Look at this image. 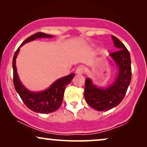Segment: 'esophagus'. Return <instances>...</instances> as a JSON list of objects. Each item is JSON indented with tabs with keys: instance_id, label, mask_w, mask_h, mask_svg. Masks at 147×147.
Returning a JSON list of instances; mask_svg holds the SVG:
<instances>
[{
	"instance_id": "esophagus-1",
	"label": "esophagus",
	"mask_w": 147,
	"mask_h": 147,
	"mask_svg": "<svg viewBox=\"0 0 147 147\" xmlns=\"http://www.w3.org/2000/svg\"><path fill=\"white\" fill-rule=\"evenodd\" d=\"M76 74L77 75H82L84 72V68L82 66H79L76 69Z\"/></svg>"
}]
</instances>
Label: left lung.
<instances>
[{"label":"left lung","instance_id":"1","mask_svg":"<svg viewBox=\"0 0 147 147\" xmlns=\"http://www.w3.org/2000/svg\"><path fill=\"white\" fill-rule=\"evenodd\" d=\"M117 51L111 53L110 57L118 68L115 80L106 88L95 85L90 78L85 82L84 97L89 106L99 111H109L119 104L124 98L131 80V62L129 52L123 43L112 36Z\"/></svg>","mask_w":147,"mask_h":147}]
</instances>
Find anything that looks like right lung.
<instances>
[{"label": "right lung", "instance_id": "right-lung-1", "mask_svg": "<svg viewBox=\"0 0 147 147\" xmlns=\"http://www.w3.org/2000/svg\"><path fill=\"white\" fill-rule=\"evenodd\" d=\"M52 37H53L52 35L46 34L43 32H38L32 35L21 43L13 57V82L16 91L28 109L33 111L34 112L39 113H50L57 111L60 107L63 102L65 87L70 83L72 79L75 77V74L72 73L57 79L45 90L32 92L26 88L20 80L16 70V59L20 51V48L25 43L34 41L37 38Z\"/></svg>", "mask_w": 147, "mask_h": 147}]
</instances>
